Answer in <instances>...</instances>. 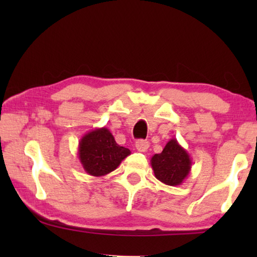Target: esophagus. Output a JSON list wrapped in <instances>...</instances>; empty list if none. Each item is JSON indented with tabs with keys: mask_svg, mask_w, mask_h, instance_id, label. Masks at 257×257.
Here are the masks:
<instances>
[{
	"mask_svg": "<svg viewBox=\"0 0 257 257\" xmlns=\"http://www.w3.org/2000/svg\"><path fill=\"white\" fill-rule=\"evenodd\" d=\"M150 147V143L147 141H137L136 142V150L138 152H146Z\"/></svg>",
	"mask_w": 257,
	"mask_h": 257,
	"instance_id": "1",
	"label": "esophagus"
}]
</instances>
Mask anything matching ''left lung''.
Returning a JSON list of instances; mask_svg holds the SVG:
<instances>
[{"mask_svg": "<svg viewBox=\"0 0 257 257\" xmlns=\"http://www.w3.org/2000/svg\"><path fill=\"white\" fill-rule=\"evenodd\" d=\"M151 165L156 179L168 186H179L191 170V159L177 139L167 143L160 154L152 156Z\"/></svg>", "mask_w": 257, "mask_h": 257, "instance_id": "8db88e82", "label": "left lung"}]
</instances>
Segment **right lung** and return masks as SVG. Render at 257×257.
Instances as JSON below:
<instances>
[{
	"mask_svg": "<svg viewBox=\"0 0 257 257\" xmlns=\"http://www.w3.org/2000/svg\"><path fill=\"white\" fill-rule=\"evenodd\" d=\"M128 155L130 151L116 144L113 135L105 127L87 133L78 145V158L82 168L94 177L114 171Z\"/></svg>",
	"mask_w": 257,
	"mask_h": 257,
	"instance_id": "add662e5",
	"label": "right lung"
}]
</instances>
